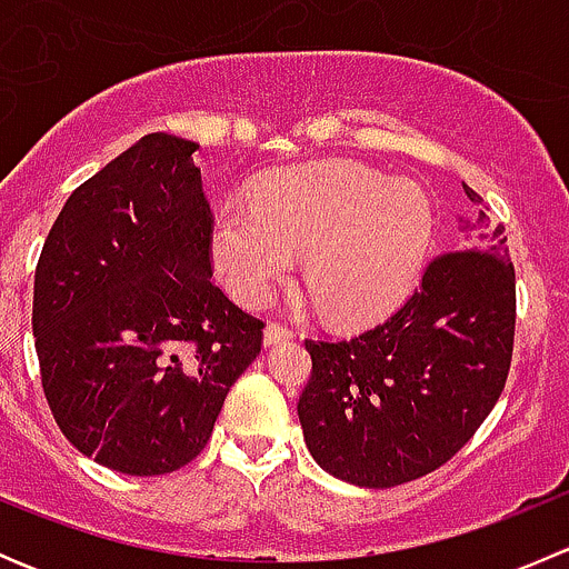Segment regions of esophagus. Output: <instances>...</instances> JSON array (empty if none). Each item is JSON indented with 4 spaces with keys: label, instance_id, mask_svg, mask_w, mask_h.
I'll list each match as a JSON object with an SVG mask.
<instances>
[{
    "label": "esophagus",
    "instance_id": "obj_1",
    "mask_svg": "<svg viewBox=\"0 0 569 569\" xmlns=\"http://www.w3.org/2000/svg\"><path fill=\"white\" fill-rule=\"evenodd\" d=\"M291 338H295V330L286 325H278V321L263 327V343H267V347H278V343L291 341Z\"/></svg>",
    "mask_w": 569,
    "mask_h": 569
}]
</instances>
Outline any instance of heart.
I'll list each match as a JSON object with an SVG mask.
<instances>
[{
    "mask_svg": "<svg viewBox=\"0 0 569 569\" xmlns=\"http://www.w3.org/2000/svg\"><path fill=\"white\" fill-rule=\"evenodd\" d=\"M432 231V203L416 181H391L355 162H319L272 176L252 203H228L211 252L244 306L267 300L306 256V280L321 311L355 321L407 291Z\"/></svg>",
    "mask_w": 569,
    "mask_h": 569,
    "instance_id": "obj_1",
    "label": "heart"
}]
</instances>
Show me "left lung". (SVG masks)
Returning <instances> with one entry per match:
<instances>
[{
  "label": "left lung",
  "mask_w": 569,
  "mask_h": 569,
  "mask_svg": "<svg viewBox=\"0 0 569 569\" xmlns=\"http://www.w3.org/2000/svg\"><path fill=\"white\" fill-rule=\"evenodd\" d=\"M512 341L515 267L503 226L479 211L391 319L349 341H306L313 371L297 416L308 451L358 487L432 473L496 407Z\"/></svg>",
  "instance_id": "left-lung-1"
}]
</instances>
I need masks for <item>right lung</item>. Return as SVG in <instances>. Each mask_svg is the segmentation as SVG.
<instances>
[{
  "instance_id": "right-lung-1",
  "label": "right lung",
  "mask_w": 569,
  "mask_h": 569,
  "mask_svg": "<svg viewBox=\"0 0 569 569\" xmlns=\"http://www.w3.org/2000/svg\"><path fill=\"white\" fill-rule=\"evenodd\" d=\"M198 142L153 131L77 187L36 269L32 332L68 440L129 476L173 473L206 449L263 321L211 283Z\"/></svg>"
}]
</instances>
